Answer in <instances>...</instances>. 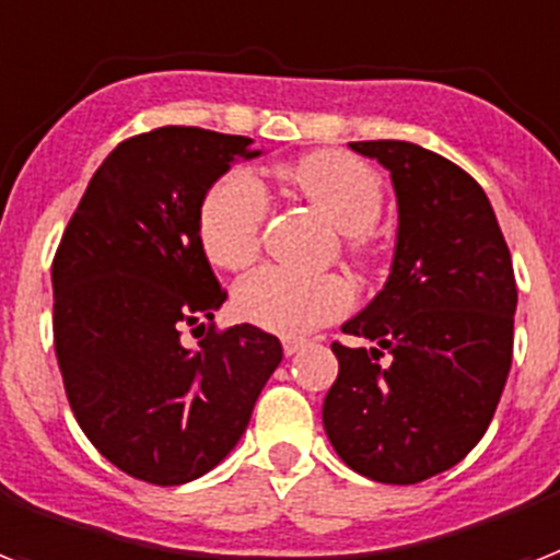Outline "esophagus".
<instances>
[{"mask_svg": "<svg viewBox=\"0 0 560 560\" xmlns=\"http://www.w3.org/2000/svg\"><path fill=\"white\" fill-rule=\"evenodd\" d=\"M306 347V341H301V338H285L283 341V352L285 355H298V352Z\"/></svg>", "mask_w": 560, "mask_h": 560, "instance_id": "34e87169", "label": "esophagus"}]
</instances>
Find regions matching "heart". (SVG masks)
Instances as JSON below:
<instances>
[{"instance_id":"b5f03b06","label":"heart","mask_w":560,"mask_h":560,"mask_svg":"<svg viewBox=\"0 0 560 560\" xmlns=\"http://www.w3.org/2000/svg\"><path fill=\"white\" fill-rule=\"evenodd\" d=\"M280 182L315 205L355 257L370 252L366 231L384 208L382 176L366 161L341 150H317L277 170ZM268 219V199L248 173H228L210 187L199 208V245L210 266L243 271L259 257ZM240 317L266 332L303 338L341 317L352 306L350 283L338 275L306 277L285 268H262L236 285Z\"/></svg>"}]
</instances>
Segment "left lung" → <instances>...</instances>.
Listing matches in <instances>:
<instances>
[{"instance_id": "left-lung-1", "label": "left lung", "mask_w": 560, "mask_h": 560, "mask_svg": "<svg viewBox=\"0 0 560 560\" xmlns=\"http://www.w3.org/2000/svg\"><path fill=\"white\" fill-rule=\"evenodd\" d=\"M350 147L390 170L399 236L384 289L343 324L375 347L332 343L324 428L352 471L413 486L457 465L498 410L512 366V254L482 187L454 161L410 141Z\"/></svg>"}]
</instances>
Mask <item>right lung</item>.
<instances>
[{"instance_id": "add662e5", "label": "right lung", "mask_w": 560, "mask_h": 560, "mask_svg": "<svg viewBox=\"0 0 560 560\" xmlns=\"http://www.w3.org/2000/svg\"><path fill=\"white\" fill-rule=\"evenodd\" d=\"M252 138L159 127L89 182L51 266L54 350L74 419L112 465L182 486L222 463L283 361L252 324L217 329L228 292L199 245L205 194ZM185 325L206 332L196 351Z\"/></svg>"}]
</instances>
